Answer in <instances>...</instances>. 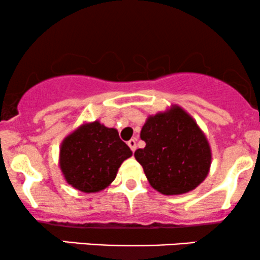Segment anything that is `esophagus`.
I'll use <instances>...</instances> for the list:
<instances>
[{
	"instance_id": "34e87169",
	"label": "esophagus",
	"mask_w": 260,
	"mask_h": 260,
	"mask_svg": "<svg viewBox=\"0 0 260 260\" xmlns=\"http://www.w3.org/2000/svg\"><path fill=\"white\" fill-rule=\"evenodd\" d=\"M127 144H128V147L131 148V150H132L133 153H134V151H136V149H137V140H136V139L128 140Z\"/></svg>"
}]
</instances>
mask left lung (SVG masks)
Instances as JSON below:
<instances>
[{"mask_svg": "<svg viewBox=\"0 0 260 260\" xmlns=\"http://www.w3.org/2000/svg\"><path fill=\"white\" fill-rule=\"evenodd\" d=\"M140 139L147 145L136 150L134 157L150 186L161 194H184L207 178L210 145L194 118L181 106L171 105L148 116Z\"/></svg>", "mask_w": 260, "mask_h": 260, "instance_id": "1", "label": "left lung"}]
</instances>
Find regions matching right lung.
<instances>
[{"instance_id":"1","label":"right lung","mask_w":260,"mask_h":260,"mask_svg":"<svg viewBox=\"0 0 260 260\" xmlns=\"http://www.w3.org/2000/svg\"><path fill=\"white\" fill-rule=\"evenodd\" d=\"M132 154L116 128L98 120L83 122L62 140L58 165L68 184L83 193H98L112 183Z\"/></svg>"}]
</instances>
